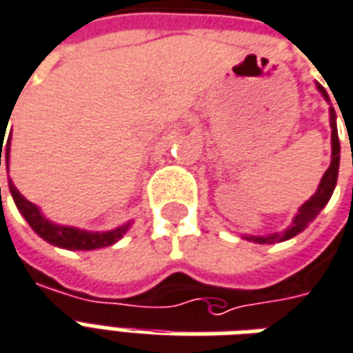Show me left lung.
Here are the masks:
<instances>
[{
    "instance_id": "1",
    "label": "left lung",
    "mask_w": 353,
    "mask_h": 353,
    "mask_svg": "<svg viewBox=\"0 0 353 353\" xmlns=\"http://www.w3.org/2000/svg\"><path fill=\"white\" fill-rule=\"evenodd\" d=\"M319 91L327 97V91L323 90L319 85ZM331 128H332V160L329 170L325 172L321 183L317 187V193L300 206L296 218L292 219V225L285 231V233H277V235L270 236H246V239H252L256 243H262V245H270V243H277V241H287V239H292L294 235H298L300 231H304L315 218L317 214L323 210V206L329 202L332 191L336 187V177H339V164H340V141H339V132H336V112L334 108H331Z\"/></svg>"
}]
</instances>
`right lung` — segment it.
Returning a JSON list of instances; mask_svg holds the SVG:
<instances>
[{"instance_id": "add662e5", "label": "right lung", "mask_w": 353, "mask_h": 353, "mask_svg": "<svg viewBox=\"0 0 353 353\" xmlns=\"http://www.w3.org/2000/svg\"><path fill=\"white\" fill-rule=\"evenodd\" d=\"M5 132V128H3ZM3 132H1V139H5ZM1 151H3V141L0 145V166H1ZM5 162H7V170H9V137L5 141ZM13 201L17 204V208L21 210V214L26 218V221L30 223V228L38 233L41 239H46L48 243L57 246H63L68 250H95V248H105L117 243L118 239H122L130 223L122 225V228L114 229V231H107V233H90V231H80L74 228H63V225H55L49 219H46L39 214L38 206L32 204L30 201H26L19 189L13 183H9ZM0 199H1V187H0Z\"/></svg>"}]
</instances>
